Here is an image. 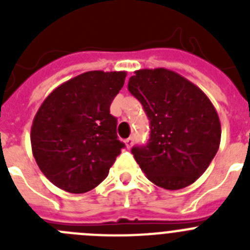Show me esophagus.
Wrapping results in <instances>:
<instances>
[{"label":"esophagus","instance_id":"34e87169","mask_svg":"<svg viewBox=\"0 0 250 250\" xmlns=\"http://www.w3.org/2000/svg\"><path fill=\"white\" fill-rule=\"evenodd\" d=\"M132 144H134V139L132 138H127L126 140H125V145H126L127 149H130V147L132 146Z\"/></svg>","mask_w":250,"mask_h":250}]
</instances>
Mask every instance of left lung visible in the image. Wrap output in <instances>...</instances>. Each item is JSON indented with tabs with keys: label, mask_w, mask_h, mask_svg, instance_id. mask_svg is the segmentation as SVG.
<instances>
[{
	"label": "left lung",
	"mask_w": 250,
	"mask_h": 250,
	"mask_svg": "<svg viewBox=\"0 0 250 250\" xmlns=\"http://www.w3.org/2000/svg\"><path fill=\"white\" fill-rule=\"evenodd\" d=\"M127 89L150 120L145 146L131 149L150 182L167 190L193 184L219 149L222 127L207 95L167 68H143L130 77Z\"/></svg>",
	"instance_id": "1"
}]
</instances>
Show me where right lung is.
Here are the masks:
<instances>
[{"label":"right lung","mask_w":250,"mask_h":250,"mask_svg":"<svg viewBox=\"0 0 250 250\" xmlns=\"http://www.w3.org/2000/svg\"><path fill=\"white\" fill-rule=\"evenodd\" d=\"M125 71L83 72L54 90L35 115L31 146L40 170L57 188L83 194L98 187L125 145L110 105Z\"/></svg>","instance_id":"right-lung-1"}]
</instances>
